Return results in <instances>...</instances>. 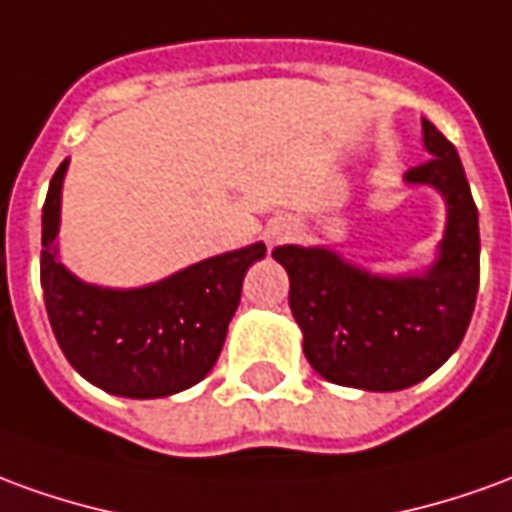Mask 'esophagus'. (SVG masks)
<instances>
[{
	"instance_id": "34e87169",
	"label": "esophagus",
	"mask_w": 512,
	"mask_h": 512,
	"mask_svg": "<svg viewBox=\"0 0 512 512\" xmlns=\"http://www.w3.org/2000/svg\"><path fill=\"white\" fill-rule=\"evenodd\" d=\"M288 235H291V227H288V224H277V227H271V230H268V241H271V244H277V241L288 238Z\"/></svg>"
}]
</instances>
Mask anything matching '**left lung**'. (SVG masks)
Here are the masks:
<instances>
[{
  "instance_id": "left-lung-1",
  "label": "left lung",
  "mask_w": 512,
  "mask_h": 512,
  "mask_svg": "<svg viewBox=\"0 0 512 512\" xmlns=\"http://www.w3.org/2000/svg\"><path fill=\"white\" fill-rule=\"evenodd\" d=\"M430 160L405 174L435 185L449 205L441 257L424 277H374L327 249L277 246L291 280V313L305 357L324 380L363 391H402L430 377L468 330L480 288V221L452 141L424 119Z\"/></svg>"
}]
</instances>
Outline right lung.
Returning <instances> with one entry per match:
<instances>
[{"instance_id": "add662e5", "label": "right lung", "mask_w": 512, "mask_h": 512, "mask_svg": "<svg viewBox=\"0 0 512 512\" xmlns=\"http://www.w3.org/2000/svg\"><path fill=\"white\" fill-rule=\"evenodd\" d=\"M63 174L66 163L57 166L44 202L41 288L66 360L96 388L130 399L171 396L205 380L241 302L246 268L266 246L210 257L149 288L85 285L55 255Z\"/></svg>"}]
</instances>
